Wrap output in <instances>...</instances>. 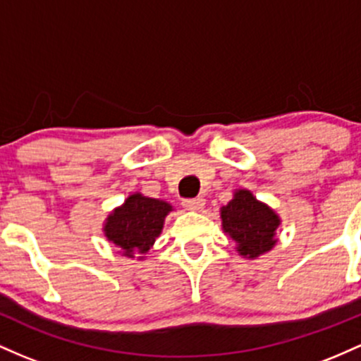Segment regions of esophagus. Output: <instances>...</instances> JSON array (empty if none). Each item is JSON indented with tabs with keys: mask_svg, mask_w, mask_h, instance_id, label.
<instances>
[{
	"mask_svg": "<svg viewBox=\"0 0 361 361\" xmlns=\"http://www.w3.org/2000/svg\"><path fill=\"white\" fill-rule=\"evenodd\" d=\"M182 206H184L188 212H201L202 206H204V200L202 197H192V200H184L182 201Z\"/></svg>",
	"mask_w": 361,
	"mask_h": 361,
	"instance_id": "34e87169",
	"label": "esophagus"
}]
</instances>
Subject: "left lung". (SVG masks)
Wrapping results in <instances>:
<instances>
[{"label": "left lung", "instance_id": "1", "mask_svg": "<svg viewBox=\"0 0 361 361\" xmlns=\"http://www.w3.org/2000/svg\"><path fill=\"white\" fill-rule=\"evenodd\" d=\"M224 232L237 244V252L256 259L276 245L279 216L247 189H238L233 200L220 209Z\"/></svg>", "mask_w": 361, "mask_h": 361}]
</instances>
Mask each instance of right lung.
Listing matches in <instances>:
<instances>
[{
	"label": "right lung",
	"instance_id": "right-lung-1",
	"mask_svg": "<svg viewBox=\"0 0 361 361\" xmlns=\"http://www.w3.org/2000/svg\"><path fill=\"white\" fill-rule=\"evenodd\" d=\"M172 212L167 201L153 200L143 194L135 192L107 216L104 233L109 242L121 247L126 257L135 254L143 259L149 247L155 244L164 228L165 216Z\"/></svg>",
	"mask_w": 361,
	"mask_h": 361
}]
</instances>
